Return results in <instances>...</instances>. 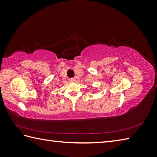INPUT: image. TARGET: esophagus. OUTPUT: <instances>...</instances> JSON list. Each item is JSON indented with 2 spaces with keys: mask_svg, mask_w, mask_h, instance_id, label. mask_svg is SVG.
Masks as SVG:
<instances>
[{
  "mask_svg": "<svg viewBox=\"0 0 157 157\" xmlns=\"http://www.w3.org/2000/svg\"><path fill=\"white\" fill-rule=\"evenodd\" d=\"M69 81H70V82H74V81H75V78H71V79H69Z\"/></svg>",
  "mask_w": 157,
  "mask_h": 157,
  "instance_id": "34e87169",
  "label": "esophagus"
}]
</instances>
